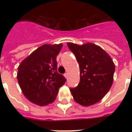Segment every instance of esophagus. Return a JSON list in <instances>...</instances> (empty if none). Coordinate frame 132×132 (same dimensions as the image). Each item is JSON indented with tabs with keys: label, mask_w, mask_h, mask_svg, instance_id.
Here are the masks:
<instances>
[{
	"label": "esophagus",
	"mask_w": 132,
	"mask_h": 132,
	"mask_svg": "<svg viewBox=\"0 0 132 132\" xmlns=\"http://www.w3.org/2000/svg\"><path fill=\"white\" fill-rule=\"evenodd\" d=\"M64 76H65V77L66 78V79H67V77H68V74H67V73H65V74H64Z\"/></svg>",
	"instance_id": "obj_1"
}]
</instances>
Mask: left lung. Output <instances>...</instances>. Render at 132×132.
I'll return each instance as SVG.
<instances>
[{"mask_svg": "<svg viewBox=\"0 0 132 132\" xmlns=\"http://www.w3.org/2000/svg\"><path fill=\"white\" fill-rule=\"evenodd\" d=\"M80 69V82L70 90L77 103L88 106L105 96L113 82L115 65L110 56L95 44L67 43Z\"/></svg>", "mask_w": 132, "mask_h": 132, "instance_id": "left-lung-1", "label": "left lung"}]
</instances>
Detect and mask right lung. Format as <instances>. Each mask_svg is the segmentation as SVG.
Here are the masks:
<instances>
[{
  "label": "right lung",
  "mask_w": 132,
  "mask_h": 132,
  "mask_svg": "<svg viewBox=\"0 0 132 132\" xmlns=\"http://www.w3.org/2000/svg\"><path fill=\"white\" fill-rule=\"evenodd\" d=\"M63 45H44L22 61L18 68V83L30 102L45 106L55 100L66 79L57 72L56 60Z\"/></svg>",
  "instance_id": "1"
}]
</instances>
